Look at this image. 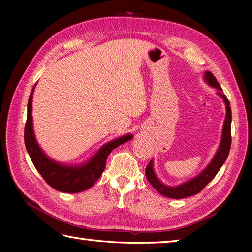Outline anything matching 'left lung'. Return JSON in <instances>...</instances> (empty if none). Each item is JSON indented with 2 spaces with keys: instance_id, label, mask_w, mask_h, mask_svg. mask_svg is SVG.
Here are the masks:
<instances>
[{
  "instance_id": "8db88e82",
  "label": "left lung",
  "mask_w": 252,
  "mask_h": 252,
  "mask_svg": "<svg viewBox=\"0 0 252 252\" xmlns=\"http://www.w3.org/2000/svg\"><path fill=\"white\" fill-rule=\"evenodd\" d=\"M203 78L204 81H206L210 87L218 89L219 91L217 92V94L223 100L225 104V112L227 113H225V119L223 122V129L222 134H221L219 148L218 150H217L216 155L213 156L212 160L209 162V164L204 168V170H202V171L198 174V176H195L194 178L190 179V180L183 182L181 185L176 187H170L164 185L163 182H161L160 179L157 177L155 169H153V161L151 160L149 162L148 167L146 169V176L148 181L151 183V186L155 188L158 192L164 195V197L171 199H183L190 197V195L199 193L200 191H201L203 188L216 177V174L218 173L220 168L222 167L229 156L230 147H231V108H230V103L227 96L222 93V89H221L220 84L218 83V81H217V79L213 76L211 72H204Z\"/></svg>"
}]
</instances>
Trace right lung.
<instances>
[{
    "mask_svg": "<svg viewBox=\"0 0 252 252\" xmlns=\"http://www.w3.org/2000/svg\"><path fill=\"white\" fill-rule=\"evenodd\" d=\"M34 88H35V85H34ZM34 88L32 89V92L29 97L28 117L24 129L25 148H27L34 167L39 171L42 178L48 182V185L60 192L78 193L89 189L99 180L102 172L104 171L105 162L110 152L117 147L121 146L122 143L130 141L133 138V135L126 134L105 143L85 163L76 165L59 163L58 161H54L45 155L44 151L40 148L35 139V134H34L32 119Z\"/></svg>",
    "mask_w": 252,
    "mask_h": 252,
    "instance_id": "obj_1",
    "label": "right lung"
}]
</instances>
